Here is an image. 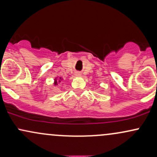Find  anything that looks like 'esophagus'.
Instances as JSON below:
<instances>
[{
  "label": "esophagus",
  "mask_w": 157,
  "mask_h": 157,
  "mask_svg": "<svg viewBox=\"0 0 157 157\" xmlns=\"http://www.w3.org/2000/svg\"><path fill=\"white\" fill-rule=\"evenodd\" d=\"M80 75V74H79V73H77V75Z\"/></svg>",
  "instance_id": "esophagus-1"
}]
</instances>
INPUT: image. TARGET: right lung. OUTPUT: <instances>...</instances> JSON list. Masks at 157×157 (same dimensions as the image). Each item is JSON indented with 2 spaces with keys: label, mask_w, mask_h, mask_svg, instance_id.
Here are the masks:
<instances>
[{
  "label": "right lung",
  "mask_w": 157,
  "mask_h": 157,
  "mask_svg": "<svg viewBox=\"0 0 157 157\" xmlns=\"http://www.w3.org/2000/svg\"><path fill=\"white\" fill-rule=\"evenodd\" d=\"M60 79H61V78H60ZM57 80H55V85H57Z\"/></svg>",
  "instance_id": "add662e5"
}]
</instances>
